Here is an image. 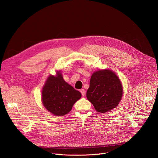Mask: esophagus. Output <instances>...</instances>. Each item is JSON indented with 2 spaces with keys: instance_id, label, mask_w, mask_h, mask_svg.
<instances>
[{
  "instance_id": "1",
  "label": "esophagus",
  "mask_w": 158,
  "mask_h": 158,
  "mask_svg": "<svg viewBox=\"0 0 158 158\" xmlns=\"http://www.w3.org/2000/svg\"><path fill=\"white\" fill-rule=\"evenodd\" d=\"M81 94H82V96H85V90L84 89H81Z\"/></svg>"
}]
</instances>
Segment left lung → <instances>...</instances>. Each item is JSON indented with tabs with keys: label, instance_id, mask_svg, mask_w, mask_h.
I'll list each match as a JSON object with an SVG mask.
<instances>
[{
	"label": "left lung",
	"instance_id": "8db88e82",
	"mask_svg": "<svg viewBox=\"0 0 158 158\" xmlns=\"http://www.w3.org/2000/svg\"><path fill=\"white\" fill-rule=\"evenodd\" d=\"M123 94L119 78L112 70L106 69L93 73L86 96L98 112L104 113L118 106Z\"/></svg>",
	"mask_w": 158,
	"mask_h": 158
}]
</instances>
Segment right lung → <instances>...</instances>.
<instances>
[{"label":"right lung","mask_w":158,"mask_h":158,"mask_svg":"<svg viewBox=\"0 0 158 158\" xmlns=\"http://www.w3.org/2000/svg\"><path fill=\"white\" fill-rule=\"evenodd\" d=\"M60 72L48 77L42 87L41 97L45 108L57 116L67 114L81 98V93L67 83Z\"/></svg>","instance_id":"add662e5"}]
</instances>
